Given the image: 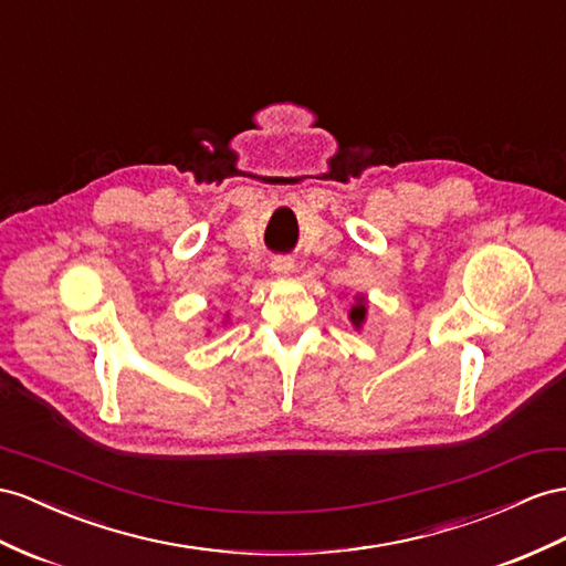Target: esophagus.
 <instances>
[{"instance_id":"1","label":"esophagus","mask_w":566,"mask_h":566,"mask_svg":"<svg viewBox=\"0 0 566 566\" xmlns=\"http://www.w3.org/2000/svg\"><path fill=\"white\" fill-rule=\"evenodd\" d=\"M270 268H272L274 272H277L280 277H289V274L294 272V260L286 258V255H277V258H272Z\"/></svg>"}]
</instances>
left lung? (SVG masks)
Here are the masks:
<instances>
[{"label":"left lung","mask_w":566,"mask_h":566,"mask_svg":"<svg viewBox=\"0 0 566 566\" xmlns=\"http://www.w3.org/2000/svg\"><path fill=\"white\" fill-rule=\"evenodd\" d=\"M349 317H352V323L358 327L360 323H364V317H366V303L364 301H358L356 306L352 308V313H349Z\"/></svg>","instance_id":"obj_1"}]
</instances>
